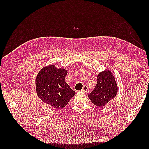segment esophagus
Returning a JSON list of instances; mask_svg holds the SVG:
<instances>
[{
	"mask_svg": "<svg viewBox=\"0 0 149 149\" xmlns=\"http://www.w3.org/2000/svg\"><path fill=\"white\" fill-rule=\"evenodd\" d=\"M88 86H86V85H84L83 88V89H82V91H83V92H84V93H86V92H88Z\"/></svg>",
	"mask_w": 149,
	"mask_h": 149,
	"instance_id": "esophagus-1",
	"label": "esophagus"
}]
</instances>
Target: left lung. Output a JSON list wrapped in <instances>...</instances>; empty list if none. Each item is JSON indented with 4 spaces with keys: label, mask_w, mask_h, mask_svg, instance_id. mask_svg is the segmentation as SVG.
I'll return each instance as SVG.
<instances>
[{
    "label": "left lung",
    "mask_w": 149,
    "mask_h": 149,
    "mask_svg": "<svg viewBox=\"0 0 149 149\" xmlns=\"http://www.w3.org/2000/svg\"><path fill=\"white\" fill-rule=\"evenodd\" d=\"M97 79L96 86L88 96L95 105L102 107L116 97L118 87L109 70L99 73Z\"/></svg>",
    "instance_id": "8db88e82"
}]
</instances>
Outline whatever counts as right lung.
I'll use <instances>...</instances> for the list:
<instances>
[{"label":"right lung","mask_w":149,"mask_h":149,"mask_svg":"<svg viewBox=\"0 0 149 149\" xmlns=\"http://www.w3.org/2000/svg\"><path fill=\"white\" fill-rule=\"evenodd\" d=\"M66 74V70L50 65L41 70L36 77L38 97L53 108L62 109L75 95L65 82Z\"/></svg>","instance_id":"right-lung-1"}]
</instances>
